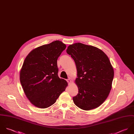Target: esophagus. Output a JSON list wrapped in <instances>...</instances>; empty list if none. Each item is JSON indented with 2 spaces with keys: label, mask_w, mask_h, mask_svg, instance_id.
I'll use <instances>...</instances> for the list:
<instances>
[{
  "label": "esophagus",
  "mask_w": 134,
  "mask_h": 134,
  "mask_svg": "<svg viewBox=\"0 0 134 134\" xmlns=\"http://www.w3.org/2000/svg\"><path fill=\"white\" fill-rule=\"evenodd\" d=\"M67 82H68V84H70V83H71V80H70V79H68V80H67Z\"/></svg>",
  "instance_id": "1"
}]
</instances>
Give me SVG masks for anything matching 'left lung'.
Here are the masks:
<instances>
[{"mask_svg": "<svg viewBox=\"0 0 134 134\" xmlns=\"http://www.w3.org/2000/svg\"><path fill=\"white\" fill-rule=\"evenodd\" d=\"M66 52L74 59L77 70L78 94L73 97L75 104L84 110L99 107L107 99L114 77L108 57L102 50L79 42L69 45Z\"/></svg>", "mask_w": 134, "mask_h": 134, "instance_id": "left-lung-1", "label": "left lung"}]
</instances>
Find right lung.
<instances>
[{
    "label": "right lung",
    "mask_w": 134,
    "mask_h": 134,
    "mask_svg": "<svg viewBox=\"0 0 134 134\" xmlns=\"http://www.w3.org/2000/svg\"><path fill=\"white\" fill-rule=\"evenodd\" d=\"M66 46L56 40L32 50L26 57L20 73L23 91L30 102L47 108L56 102L68 83L58 76L57 60Z\"/></svg>",
    "instance_id": "add662e5"
}]
</instances>
